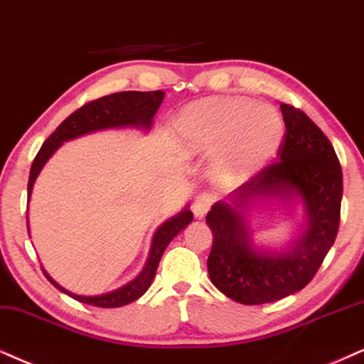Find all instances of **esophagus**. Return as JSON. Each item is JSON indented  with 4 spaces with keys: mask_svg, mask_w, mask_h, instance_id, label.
<instances>
[{
    "mask_svg": "<svg viewBox=\"0 0 364 364\" xmlns=\"http://www.w3.org/2000/svg\"><path fill=\"white\" fill-rule=\"evenodd\" d=\"M211 203H213V196L208 195V193H201V195H198L195 198V203H193V215H195L198 220L205 218V215L208 213Z\"/></svg>",
    "mask_w": 364,
    "mask_h": 364,
    "instance_id": "34e87169",
    "label": "esophagus"
}]
</instances>
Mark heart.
<instances>
[{
	"mask_svg": "<svg viewBox=\"0 0 364 364\" xmlns=\"http://www.w3.org/2000/svg\"><path fill=\"white\" fill-rule=\"evenodd\" d=\"M169 132L185 154H213L211 181L233 188L254 178L275 158L284 141V122L272 105L242 97H211L179 110Z\"/></svg>",
	"mask_w": 364,
	"mask_h": 364,
	"instance_id": "heart-1",
	"label": "heart"
}]
</instances>
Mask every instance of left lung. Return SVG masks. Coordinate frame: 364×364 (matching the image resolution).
Masks as SVG:
<instances>
[{
	"label": "left lung",
	"instance_id": "obj_1",
	"mask_svg": "<svg viewBox=\"0 0 364 364\" xmlns=\"http://www.w3.org/2000/svg\"><path fill=\"white\" fill-rule=\"evenodd\" d=\"M285 124L277 163L220 200L206 215L213 232L208 262L220 292L255 306L296 294L311 282L339 228L343 171L324 132L292 105L280 104ZM275 203L301 205L305 222L284 247L255 242L251 216Z\"/></svg>",
	"mask_w": 364,
	"mask_h": 364
}]
</instances>
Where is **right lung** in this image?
<instances>
[{
    "label": "right lung",
    "mask_w": 364,
    "mask_h": 364,
    "mask_svg": "<svg viewBox=\"0 0 364 364\" xmlns=\"http://www.w3.org/2000/svg\"><path fill=\"white\" fill-rule=\"evenodd\" d=\"M163 99L164 92L161 90L117 92V94H110L97 100H92V102L85 104L84 107H80L79 110L70 114L65 121L55 129L53 134L43 142V146H41L38 154L33 159L28 179V200L40 171L63 142L77 139V137L90 134V132L105 131V129H139V131L148 132L151 126H153V117L158 112ZM191 222L193 213L190 210V205H186L178 215H174L164 223H161L153 235L148 260H146L142 270L137 274V277L132 279L131 282L124 284L122 287L116 289V291L99 294V296H79V294L67 291L65 287L55 282L45 269L43 274L60 292L67 294V296L75 299V301L84 302V304H90L95 307H121L131 304V302L137 301L149 289V285L156 275V270H158L161 257H163L169 242L181 230H185Z\"/></svg>",
    "instance_id": "add662e5"
}]
</instances>
